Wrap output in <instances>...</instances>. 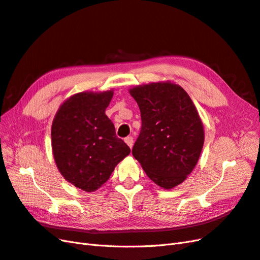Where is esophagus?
<instances>
[{
  "mask_svg": "<svg viewBox=\"0 0 260 260\" xmlns=\"http://www.w3.org/2000/svg\"><path fill=\"white\" fill-rule=\"evenodd\" d=\"M124 140H125V143L127 144V146L129 148H133V145H134V139H133V137L128 136V137H126Z\"/></svg>",
  "mask_w": 260,
  "mask_h": 260,
  "instance_id": "obj_1",
  "label": "esophagus"
}]
</instances>
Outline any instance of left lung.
Instances as JSON below:
<instances>
[{
    "mask_svg": "<svg viewBox=\"0 0 260 260\" xmlns=\"http://www.w3.org/2000/svg\"><path fill=\"white\" fill-rule=\"evenodd\" d=\"M142 115V129L133 155L158 186L171 189L183 183L199 160L204 125L188 93L171 81L129 89Z\"/></svg>",
    "mask_w": 260,
    "mask_h": 260,
    "instance_id": "left-lung-1",
    "label": "left lung"
}]
</instances>
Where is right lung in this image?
Returning a JSON list of instances; mask_svg holds the SVG:
<instances>
[{"instance_id":"obj_1","label":"right lung","mask_w":260,"mask_h":260,"mask_svg":"<svg viewBox=\"0 0 260 260\" xmlns=\"http://www.w3.org/2000/svg\"><path fill=\"white\" fill-rule=\"evenodd\" d=\"M112 97L113 90L73 94L52 122V152L58 171L74 186L88 192L100 188L131 152L106 115Z\"/></svg>"}]
</instances>
